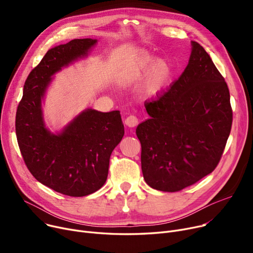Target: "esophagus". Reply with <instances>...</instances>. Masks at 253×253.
<instances>
[{"mask_svg":"<svg viewBox=\"0 0 253 253\" xmlns=\"http://www.w3.org/2000/svg\"><path fill=\"white\" fill-rule=\"evenodd\" d=\"M125 124H126L128 127H130V128H133V127L137 126V124H138V119H137V117H135V116H133V115H130V116H128V117L125 119Z\"/></svg>","mask_w":253,"mask_h":253,"instance_id":"1","label":"esophagus"}]
</instances>
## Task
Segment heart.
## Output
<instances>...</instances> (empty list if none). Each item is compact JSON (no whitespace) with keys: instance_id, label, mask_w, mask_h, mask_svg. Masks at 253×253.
Returning a JSON list of instances; mask_svg holds the SVG:
<instances>
[{"instance_id":"b5f03b06","label":"heart","mask_w":253,"mask_h":253,"mask_svg":"<svg viewBox=\"0 0 253 253\" xmlns=\"http://www.w3.org/2000/svg\"><path fill=\"white\" fill-rule=\"evenodd\" d=\"M144 74L141 93L143 96L152 98L161 94L169 85L172 78V68L167 61L156 60L148 52H140L129 63L120 82L123 85L132 84Z\"/></svg>"}]
</instances>
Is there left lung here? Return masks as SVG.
<instances>
[{
  "mask_svg": "<svg viewBox=\"0 0 253 253\" xmlns=\"http://www.w3.org/2000/svg\"><path fill=\"white\" fill-rule=\"evenodd\" d=\"M191 43L187 68L144 102L150 118L136 128L143 178L158 191L177 192L211 173L231 132L228 85L205 49Z\"/></svg>",
  "mask_w": 253,
  "mask_h": 253,
  "instance_id": "obj_1",
  "label": "left lung"
}]
</instances>
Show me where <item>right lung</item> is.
I'll list each match as a JSON object with an SVG mask.
<instances>
[{
  "label": "right lung",
  "mask_w": 253,
  "mask_h": 253,
  "mask_svg": "<svg viewBox=\"0 0 253 253\" xmlns=\"http://www.w3.org/2000/svg\"><path fill=\"white\" fill-rule=\"evenodd\" d=\"M96 43V39H75L48 50L26 79L16 112V136L26 167L38 181L71 197L90 195L106 181L110 157L124 136L121 115L87 109L52 133L42 101L52 77L86 57Z\"/></svg>",
  "instance_id": "1"
}]
</instances>
